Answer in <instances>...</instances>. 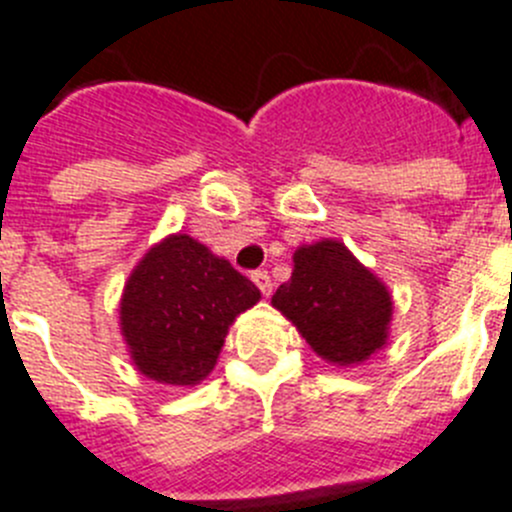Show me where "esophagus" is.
<instances>
[{
  "instance_id": "obj_1",
  "label": "esophagus",
  "mask_w": 512,
  "mask_h": 512,
  "mask_svg": "<svg viewBox=\"0 0 512 512\" xmlns=\"http://www.w3.org/2000/svg\"><path fill=\"white\" fill-rule=\"evenodd\" d=\"M252 283H255L257 288H260V293L265 295V298H270V295H272V280H270V275H267L265 270L252 272Z\"/></svg>"
}]
</instances>
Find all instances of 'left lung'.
Masks as SVG:
<instances>
[{"instance_id": "obj_1", "label": "left lung", "mask_w": 512, "mask_h": 512, "mask_svg": "<svg viewBox=\"0 0 512 512\" xmlns=\"http://www.w3.org/2000/svg\"><path fill=\"white\" fill-rule=\"evenodd\" d=\"M272 308L323 361L358 366L389 341L394 300L343 242L318 240L295 250L293 275L275 290Z\"/></svg>"}]
</instances>
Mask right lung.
I'll list each match as a JSON object with an SVG mask.
<instances>
[{
	"label": "right lung",
	"mask_w": 512,
	"mask_h": 512,
	"mask_svg": "<svg viewBox=\"0 0 512 512\" xmlns=\"http://www.w3.org/2000/svg\"><path fill=\"white\" fill-rule=\"evenodd\" d=\"M260 290L184 232L156 242L123 285L121 336L146 379L197 386L217 366L234 318Z\"/></svg>",
	"instance_id": "obj_1"
}]
</instances>
